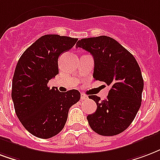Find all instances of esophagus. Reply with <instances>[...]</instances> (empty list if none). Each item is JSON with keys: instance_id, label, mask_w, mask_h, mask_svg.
<instances>
[{"instance_id": "34e87169", "label": "esophagus", "mask_w": 160, "mask_h": 160, "mask_svg": "<svg viewBox=\"0 0 160 160\" xmlns=\"http://www.w3.org/2000/svg\"><path fill=\"white\" fill-rule=\"evenodd\" d=\"M88 98V97L86 95V94H84V93H81V95H80V99L83 101V100H86V99H87Z\"/></svg>"}]
</instances>
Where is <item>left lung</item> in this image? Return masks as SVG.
<instances>
[{"label": "left lung", "instance_id": "left-lung-1", "mask_svg": "<svg viewBox=\"0 0 160 160\" xmlns=\"http://www.w3.org/2000/svg\"><path fill=\"white\" fill-rule=\"evenodd\" d=\"M94 58L93 78L111 86L107 98L89 96L97 111L87 116L91 128L102 136H115L128 128L142 103L143 79L130 52L106 35L81 39L76 44Z\"/></svg>", "mask_w": 160, "mask_h": 160}]
</instances>
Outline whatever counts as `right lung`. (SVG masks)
Returning <instances> with one entry per match:
<instances>
[{
	"label": "right lung",
	"instance_id": "right-lung-1",
	"mask_svg": "<svg viewBox=\"0 0 160 160\" xmlns=\"http://www.w3.org/2000/svg\"><path fill=\"white\" fill-rule=\"evenodd\" d=\"M77 38L46 35L28 47L14 71L12 99L18 118L35 137L47 139L64 127L68 110L80 98L77 90L60 92L47 84L58 74L59 56Z\"/></svg>",
	"mask_w": 160,
	"mask_h": 160
}]
</instances>
